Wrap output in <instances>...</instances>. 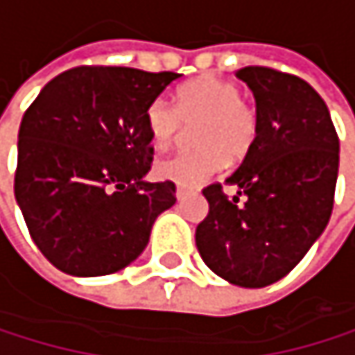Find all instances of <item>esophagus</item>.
<instances>
[{
	"instance_id": "1",
	"label": "esophagus",
	"mask_w": 355,
	"mask_h": 355,
	"mask_svg": "<svg viewBox=\"0 0 355 355\" xmlns=\"http://www.w3.org/2000/svg\"><path fill=\"white\" fill-rule=\"evenodd\" d=\"M189 193H191V189H187V187H176V193L174 196H176V200H185Z\"/></svg>"
}]
</instances>
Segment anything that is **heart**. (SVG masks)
Masks as SVG:
<instances>
[{
    "instance_id": "obj_1",
    "label": "heart",
    "mask_w": 355,
    "mask_h": 355,
    "mask_svg": "<svg viewBox=\"0 0 355 355\" xmlns=\"http://www.w3.org/2000/svg\"><path fill=\"white\" fill-rule=\"evenodd\" d=\"M148 138L157 151L174 144L196 128V151H183L157 162L155 174L179 187H198L225 164L247 157L257 138V110L243 98L236 83L221 76H204L179 89L174 104L157 98L144 112Z\"/></svg>"
}]
</instances>
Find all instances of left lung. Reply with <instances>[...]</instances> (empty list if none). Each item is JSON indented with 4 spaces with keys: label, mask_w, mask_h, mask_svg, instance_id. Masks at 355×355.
I'll return each mask as SVG.
<instances>
[{
    "label": "left lung",
    "mask_w": 355,
    "mask_h": 355,
    "mask_svg": "<svg viewBox=\"0 0 355 355\" xmlns=\"http://www.w3.org/2000/svg\"><path fill=\"white\" fill-rule=\"evenodd\" d=\"M236 76L249 85L257 138L243 164L202 193L209 215L196 227L207 266L243 288H264L288 275L324 232L338 172V136L326 102L306 80L266 65Z\"/></svg>",
    "instance_id": "8db88e82"
}]
</instances>
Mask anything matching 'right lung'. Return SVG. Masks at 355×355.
Returning a JSON list of instances; mask_svg holds the SVG:
<instances>
[{
	"label": "right lung",
	"instance_id": "add662e5",
	"mask_svg": "<svg viewBox=\"0 0 355 355\" xmlns=\"http://www.w3.org/2000/svg\"><path fill=\"white\" fill-rule=\"evenodd\" d=\"M179 78L121 65L55 76L25 110L15 196L35 247L74 277L116 272L142 253L153 221L176 202L146 183L153 146L144 112Z\"/></svg>",
	"mask_w": 355,
	"mask_h": 355
}]
</instances>
